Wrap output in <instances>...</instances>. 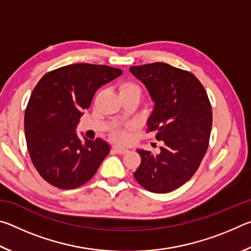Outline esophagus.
Wrapping results in <instances>:
<instances>
[{
	"mask_svg": "<svg viewBox=\"0 0 251 251\" xmlns=\"http://www.w3.org/2000/svg\"><path fill=\"white\" fill-rule=\"evenodd\" d=\"M112 151L114 152H116V154H120V155H123V154H125V152H127L126 148H122V147H118V146H113Z\"/></svg>",
	"mask_w": 251,
	"mask_h": 251,
	"instance_id": "obj_1",
	"label": "esophagus"
}]
</instances>
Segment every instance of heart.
I'll list each match as a JSON object with an SVG mask.
<instances>
[{
  "label": "heart",
  "instance_id": "1",
  "mask_svg": "<svg viewBox=\"0 0 251 251\" xmlns=\"http://www.w3.org/2000/svg\"><path fill=\"white\" fill-rule=\"evenodd\" d=\"M128 92H138L141 93V87L138 85H136L134 83L130 82H126L123 83L120 86V93L123 94V93H128ZM114 138L115 141L118 143H124L127 141V134L124 129H116L114 131Z\"/></svg>",
  "mask_w": 251,
  "mask_h": 251
}]
</instances>
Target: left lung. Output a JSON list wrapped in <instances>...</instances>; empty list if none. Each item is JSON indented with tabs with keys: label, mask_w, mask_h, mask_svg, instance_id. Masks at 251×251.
<instances>
[{
	"label": "left lung",
	"mask_w": 251,
	"mask_h": 251,
	"mask_svg": "<svg viewBox=\"0 0 251 251\" xmlns=\"http://www.w3.org/2000/svg\"><path fill=\"white\" fill-rule=\"evenodd\" d=\"M155 101L147 133L163 143L158 154L137 150L141 165L135 179L151 193H171L194 176L205 156L212 110L202 84L193 73L166 63L131 66Z\"/></svg>",
	"instance_id": "1"
}]
</instances>
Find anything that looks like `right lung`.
<instances>
[{
  "label": "right lung",
  "instance_id": "right-lung-1",
  "mask_svg": "<svg viewBox=\"0 0 251 251\" xmlns=\"http://www.w3.org/2000/svg\"><path fill=\"white\" fill-rule=\"evenodd\" d=\"M122 73L78 63L49 72L34 87L25 109V139L34 167L49 184L73 189L95 175L109 145L100 138L82 141L75 128L96 91Z\"/></svg>",
  "mask_w": 251,
  "mask_h": 251
}]
</instances>
